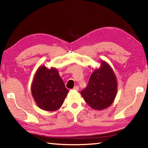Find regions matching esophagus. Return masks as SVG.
Wrapping results in <instances>:
<instances>
[{
	"label": "esophagus",
	"mask_w": 148,
	"mask_h": 148,
	"mask_svg": "<svg viewBox=\"0 0 148 148\" xmlns=\"http://www.w3.org/2000/svg\"><path fill=\"white\" fill-rule=\"evenodd\" d=\"M73 90H76V91H78V90H79V86H74V87L73 88Z\"/></svg>",
	"instance_id": "obj_1"
}]
</instances>
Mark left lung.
I'll list each match as a JSON object with an SVG mask.
<instances>
[{"instance_id": "obj_1", "label": "left lung", "mask_w": 148, "mask_h": 148, "mask_svg": "<svg viewBox=\"0 0 148 148\" xmlns=\"http://www.w3.org/2000/svg\"><path fill=\"white\" fill-rule=\"evenodd\" d=\"M116 76L111 66L104 61L90 77L86 87L81 94L88 105L94 110H103L112 105L117 95Z\"/></svg>"}]
</instances>
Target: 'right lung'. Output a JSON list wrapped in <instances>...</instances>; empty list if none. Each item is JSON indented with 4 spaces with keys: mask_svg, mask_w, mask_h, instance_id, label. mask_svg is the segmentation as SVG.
Here are the masks:
<instances>
[{
    "mask_svg": "<svg viewBox=\"0 0 148 148\" xmlns=\"http://www.w3.org/2000/svg\"><path fill=\"white\" fill-rule=\"evenodd\" d=\"M68 92L56 69L41 66L38 69L32 83L31 93L40 108L49 112L57 110Z\"/></svg>",
    "mask_w": 148,
    "mask_h": 148,
    "instance_id": "add662e5",
    "label": "right lung"
}]
</instances>
